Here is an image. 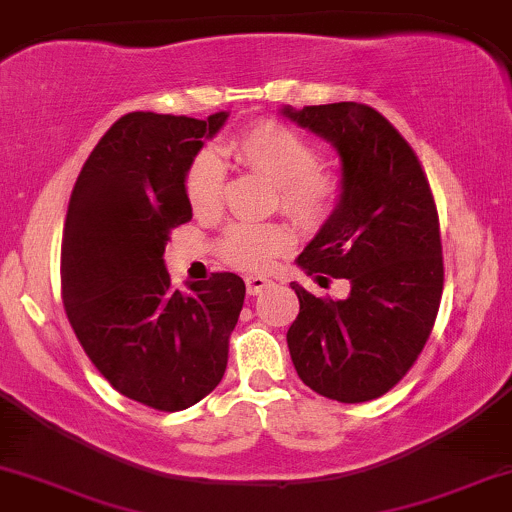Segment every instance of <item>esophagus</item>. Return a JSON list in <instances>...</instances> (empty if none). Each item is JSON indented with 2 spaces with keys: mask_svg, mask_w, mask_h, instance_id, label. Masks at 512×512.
I'll list each match as a JSON object with an SVG mask.
<instances>
[{
  "mask_svg": "<svg viewBox=\"0 0 512 512\" xmlns=\"http://www.w3.org/2000/svg\"><path fill=\"white\" fill-rule=\"evenodd\" d=\"M269 284H272V279H267V276H260V274H252V276H248V279H245V286H248L250 296H257V293H262Z\"/></svg>",
  "mask_w": 512,
  "mask_h": 512,
  "instance_id": "obj_1",
  "label": "esophagus"
}]
</instances>
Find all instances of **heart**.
<instances>
[{
	"label": "heart",
	"mask_w": 512,
	"mask_h": 512,
	"mask_svg": "<svg viewBox=\"0 0 512 512\" xmlns=\"http://www.w3.org/2000/svg\"><path fill=\"white\" fill-rule=\"evenodd\" d=\"M231 154L243 166L279 185L281 209L293 219L317 226L327 221L342 197V180L320 163L315 144L301 132L276 120H262L240 132ZM226 168L219 154L204 149L192 158L185 173V195L197 216H211L221 207ZM291 248L289 228L279 223H233L221 240L223 260L238 269L264 272Z\"/></svg>",
	"instance_id": "1"
}]
</instances>
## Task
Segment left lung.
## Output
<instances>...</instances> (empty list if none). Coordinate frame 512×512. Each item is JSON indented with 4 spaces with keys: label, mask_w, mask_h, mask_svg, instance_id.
<instances>
[{
    "label": "left lung",
    "mask_w": 512,
    "mask_h": 512,
    "mask_svg": "<svg viewBox=\"0 0 512 512\" xmlns=\"http://www.w3.org/2000/svg\"><path fill=\"white\" fill-rule=\"evenodd\" d=\"M327 139L342 161V197L296 264L317 284L349 281L342 301H301L286 334L298 378L344 404L385 395L424 349L443 296V245L431 187L411 146L363 103L281 108Z\"/></svg>",
    "instance_id": "8db88e82"
}]
</instances>
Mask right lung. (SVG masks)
Returning a JSON list of instances; mask_svg holds the SVG:
<instances>
[{
	"instance_id": "obj_1",
	"label": "right lung",
	"mask_w": 512,
	"mask_h": 512,
	"mask_svg": "<svg viewBox=\"0 0 512 512\" xmlns=\"http://www.w3.org/2000/svg\"><path fill=\"white\" fill-rule=\"evenodd\" d=\"M226 120L122 115L69 199L60 272L76 339L120 395L158 411L192 407L221 383L243 310L238 274L178 291L163 262L170 231L192 219L187 168Z\"/></svg>"
}]
</instances>
